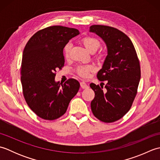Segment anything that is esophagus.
Returning a JSON list of instances; mask_svg holds the SVG:
<instances>
[{
  "mask_svg": "<svg viewBox=\"0 0 160 160\" xmlns=\"http://www.w3.org/2000/svg\"><path fill=\"white\" fill-rule=\"evenodd\" d=\"M80 87H82V89H88V88H89V86H88L86 84V82H80Z\"/></svg>",
  "mask_w": 160,
  "mask_h": 160,
  "instance_id": "34e87169",
  "label": "esophagus"
}]
</instances>
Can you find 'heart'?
I'll use <instances>...</instances> for the list:
<instances>
[{"mask_svg":"<svg viewBox=\"0 0 160 160\" xmlns=\"http://www.w3.org/2000/svg\"><path fill=\"white\" fill-rule=\"evenodd\" d=\"M82 43L84 47L87 49L88 52L90 53H93L96 52L100 46V43L98 39L93 38V37L87 36L84 37L82 39ZM71 48V43H67L64 46V53L65 57L69 56L70 50ZM98 58H100L102 55H98ZM95 67L93 65H81L77 68V73L82 78H88L89 76V72L94 70Z\"/></svg>","mask_w":160,"mask_h":160,"instance_id":"heart-1","label":"heart"}]
</instances>
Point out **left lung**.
Listing matches in <instances>:
<instances>
[{"label": "left lung", "mask_w": 160, "mask_h": 160, "mask_svg": "<svg viewBox=\"0 0 160 160\" xmlns=\"http://www.w3.org/2000/svg\"><path fill=\"white\" fill-rule=\"evenodd\" d=\"M89 32L103 40L107 56L97 77L107 81L103 86L91 83L95 98L91 102L94 116L110 123L120 120L130 109L140 80V62L131 40L122 32L111 27L95 25Z\"/></svg>", "instance_id": "left-lung-1"}]
</instances>
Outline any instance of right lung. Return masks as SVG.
<instances>
[{
	"mask_svg": "<svg viewBox=\"0 0 160 160\" xmlns=\"http://www.w3.org/2000/svg\"><path fill=\"white\" fill-rule=\"evenodd\" d=\"M78 34L74 28L49 27L36 32L24 49L20 69L23 95L29 108L44 120L63 115L79 90L80 83L73 78L64 84L55 80L56 70L64 64V46Z\"/></svg>",
	"mask_w": 160,
	"mask_h": 160,
	"instance_id": "obj_1",
	"label": "right lung"
}]
</instances>
